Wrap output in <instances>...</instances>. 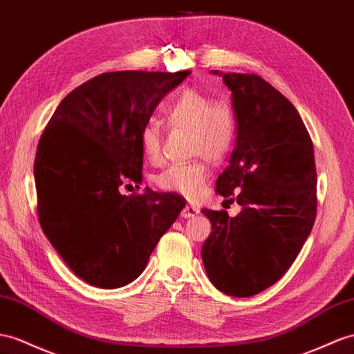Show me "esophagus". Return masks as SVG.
Returning <instances> with one entry per match:
<instances>
[{"label":"esophagus","mask_w":354,"mask_h":354,"mask_svg":"<svg viewBox=\"0 0 354 354\" xmlns=\"http://www.w3.org/2000/svg\"><path fill=\"white\" fill-rule=\"evenodd\" d=\"M198 214V207L193 205H187L183 211H180V218H193Z\"/></svg>","instance_id":"obj_1"}]
</instances>
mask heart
<instances>
[{
    "mask_svg": "<svg viewBox=\"0 0 354 354\" xmlns=\"http://www.w3.org/2000/svg\"><path fill=\"white\" fill-rule=\"evenodd\" d=\"M166 118L170 125L188 129L189 151L194 156H206L212 161H218L233 147L236 134L233 111L223 102H212L201 89H184L167 107ZM139 143L148 161L161 160L162 133L157 122L149 121L142 127ZM207 176V162L205 158H198L169 166L157 176V185L167 193L194 198L201 194Z\"/></svg>",
    "mask_w": 354,
    "mask_h": 354,
    "instance_id": "1",
    "label": "heart"
}]
</instances>
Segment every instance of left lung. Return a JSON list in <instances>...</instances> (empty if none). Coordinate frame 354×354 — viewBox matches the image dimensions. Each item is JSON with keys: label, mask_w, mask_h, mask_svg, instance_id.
I'll use <instances>...</instances> for the list:
<instances>
[{"label": "left lung", "mask_w": 354, "mask_h": 354, "mask_svg": "<svg viewBox=\"0 0 354 354\" xmlns=\"http://www.w3.org/2000/svg\"><path fill=\"white\" fill-rule=\"evenodd\" d=\"M232 91L236 140L216 193L236 196L241 212L203 209L212 232L202 247L211 283L220 292L254 296L292 266L311 233L317 174L310 134L296 107L256 75L223 73Z\"/></svg>", "instance_id": "8db88e82"}]
</instances>
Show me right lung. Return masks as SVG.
Masks as SVG:
<instances>
[{
	"instance_id": "obj_1",
	"label": "right lung",
	"mask_w": 354,
	"mask_h": 354,
	"mask_svg": "<svg viewBox=\"0 0 354 354\" xmlns=\"http://www.w3.org/2000/svg\"><path fill=\"white\" fill-rule=\"evenodd\" d=\"M192 71L125 70L93 77L62 100L34 161L39 220L52 247L85 283L120 288L147 268L185 202L145 188L139 134L156 107Z\"/></svg>"
}]
</instances>
